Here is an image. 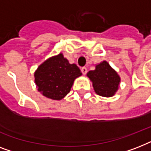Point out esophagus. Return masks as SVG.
<instances>
[{"instance_id": "obj_1", "label": "esophagus", "mask_w": 151, "mask_h": 151, "mask_svg": "<svg viewBox=\"0 0 151 151\" xmlns=\"http://www.w3.org/2000/svg\"><path fill=\"white\" fill-rule=\"evenodd\" d=\"M81 72H82L83 74H86V73H87V68H86V67H85V66L81 69Z\"/></svg>"}]
</instances>
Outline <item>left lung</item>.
Listing matches in <instances>:
<instances>
[{
  "label": "left lung",
  "mask_w": 151,
  "mask_h": 151,
  "mask_svg": "<svg viewBox=\"0 0 151 151\" xmlns=\"http://www.w3.org/2000/svg\"><path fill=\"white\" fill-rule=\"evenodd\" d=\"M96 93L103 97H111L118 89L121 78L106 61L96 66L94 70L88 72Z\"/></svg>",
  "instance_id": "left-lung-1"
}]
</instances>
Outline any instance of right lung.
<instances>
[{
  "mask_svg": "<svg viewBox=\"0 0 151 151\" xmlns=\"http://www.w3.org/2000/svg\"><path fill=\"white\" fill-rule=\"evenodd\" d=\"M81 75L76 64H70L59 53L45 61L34 73L37 90L44 96L60 100L68 94L76 78Z\"/></svg>",
  "mask_w": 151,
  "mask_h": 151,
  "instance_id": "right-lung-1",
  "label": "right lung"
}]
</instances>
